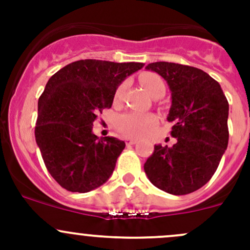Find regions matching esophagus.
<instances>
[{
    "mask_svg": "<svg viewBox=\"0 0 250 250\" xmlns=\"http://www.w3.org/2000/svg\"><path fill=\"white\" fill-rule=\"evenodd\" d=\"M125 144H127V145H134V144H137V140L133 139V138H127V139H125Z\"/></svg>",
    "mask_w": 250,
    "mask_h": 250,
    "instance_id": "1",
    "label": "esophagus"
}]
</instances>
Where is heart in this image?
Segmentation results:
<instances>
[{"instance_id":"b5f03b06","label":"heart","mask_w":250,"mask_h":250,"mask_svg":"<svg viewBox=\"0 0 250 250\" xmlns=\"http://www.w3.org/2000/svg\"><path fill=\"white\" fill-rule=\"evenodd\" d=\"M140 82L145 87V89L150 93L151 97L155 98L156 95L165 94V81L157 74L145 72L140 76ZM125 87H127V82H122L118 85L115 92V100H120L122 98ZM156 122H157L156 117L150 113L127 112L117 118L116 125L120 132L128 137H143L146 133H148V130L156 125Z\"/></svg>"}]
</instances>
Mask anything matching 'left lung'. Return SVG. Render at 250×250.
Listing matches in <instances>:
<instances>
[{"instance_id": "8db88e82", "label": "left lung", "mask_w": 250, "mask_h": 250, "mask_svg": "<svg viewBox=\"0 0 250 250\" xmlns=\"http://www.w3.org/2000/svg\"><path fill=\"white\" fill-rule=\"evenodd\" d=\"M146 70L167 81L172 92L168 122L173 146L155 145L144 165L151 183L170 195H188L215 173L229 144V103L220 84L203 70L175 62H151Z\"/></svg>"}]
</instances>
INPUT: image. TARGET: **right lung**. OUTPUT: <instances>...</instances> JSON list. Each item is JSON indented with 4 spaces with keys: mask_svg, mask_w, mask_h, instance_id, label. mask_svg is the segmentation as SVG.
Segmentation results:
<instances>
[{
    "mask_svg": "<svg viewBox=\"0 0 250 250\" xmlns=\"http://www.w3.org/2000/svg\"><path fill=\"white\" fill-rule=\"evenodd\" d=\"M143 62L85 59L48 80L39 99L35 138L48 172L71 192H89L106 183L125 147L117 138H98L93 122L112 105L118 85Z\"/></svg>",
    "mask_w": 250,
    "mask_h": 250,
    "instance_id": "1",
    "label": "right lung"
}]
</instances>
